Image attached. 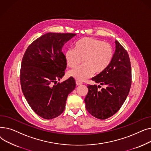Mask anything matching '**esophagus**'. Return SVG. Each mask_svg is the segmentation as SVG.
I'll return each mask as SVG.
<instances>
[{
    "instance_id": "34e87169",
    "label": "esophagus",
    "mask_w": 151,
    "mask_h": 151,
    "mask_svg": "<svg viewBox=\"0 0 151 151\" xmlns=\"http://www.w3.org/2000/svg\"><path fill=\"white\" fill-rule=\"evenodd\" d=\"M76 86H80V85L82 84V83L78 81V80H76Z\"/></svg>"
}]
</instances>
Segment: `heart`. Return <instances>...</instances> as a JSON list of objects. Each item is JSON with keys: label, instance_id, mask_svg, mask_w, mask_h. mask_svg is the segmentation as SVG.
I'll return each mask as SVG.
<instances>
[{"label": "heart", "instance_id": "1", "mask_svg": "<svg viewBox=\"0 0 151 151\" xmlns=\"http://www.w3.org/2000/svg\"><path fill=\"white\" fill-rule=\"evenodd\" d=\"M114 55L112 46L100 40L85 37L79 40L74 45V49H68L65 52V59L70 68H76L83 60V65L68 72V76L79 81L91 77L94 72L101 73L108 67Z\"/></svg>", "mask_w": 151, "mask_h": 151}]
</instances>
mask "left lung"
<instances>
[{
	"mask_svg": "<svg viewBox=\"0 0 151 151\" xmlns=\"http://www.w3.org/2000/svg\"><path fill=\"white\" fill-rule=\"evenodd\" d=\"M111 62L101 73L92 78L100 85H88L86 108L93 117L106 119L116 113L127 97L132 84V69L129 54L118 41ZM100 85L105 88L99 91ZM98 87L97 88V87Z\"/></svg>",
	"mask_w": 151,
	"mask_h": 151,
	"instance_id": "left-lung-1",
	"label": "left lung"
}]
</instances>
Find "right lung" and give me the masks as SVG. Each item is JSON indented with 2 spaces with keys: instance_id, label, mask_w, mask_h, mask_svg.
<instances>
[{
  "instance_id": "add662e5",
  "label": "right lung",
  "mask_w": 151,
  "mask_h": 151,
  "mask_svg": "<svg viewBox=\"0 0 151 151\" xmlns=\"http://www.w3.org/2000/svg\"><path fill=\"white\" fill-rule=\"evenodd\" d=\"M75 34L49 32L27 47L22 58L20 82L22 93L34 111L45 119L60 115L68 95L76 87L73 78L57 83L65 75L63 46Z\"/></svg>"
}]
</instances>
